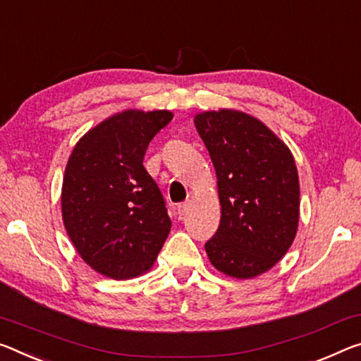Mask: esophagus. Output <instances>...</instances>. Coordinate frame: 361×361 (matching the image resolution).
I'll use <instances>...</instances> for the list:
<instances>
[{"label": "esophagus", "instance_id": "1", "mask_svg": "<svg viewBox=\"0 0 361 361\" xmlns=\"http://www.w3.org/2000/svg\"><path fill=\"white\" fill-rule=\"evenodd\" d=\"M188 210H190V202H181V204H178V207H176V215L183 216Z\"/></svg>", "mask_w": 361, "mask_h": 361}]
</instances>
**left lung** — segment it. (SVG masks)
<instances>
[{
    "mask_svg": "<svg viewBox=\"0 0 361 361\" xmlns=\"http://www.w3.org/2000/svg\"><path fill=\"white\" fill-rule=\"evenodd\" d=\"M194 125L215 167L221 205L205 252L223 274L252 279L294 243L300 215L294 156L265 123L241 111H205Z\"/></svg>",
    "mask_w": 361,
    "mask_h": 361,
    "instance_id": "8db88e82",
    "label": "left lung"
}]
</instances>
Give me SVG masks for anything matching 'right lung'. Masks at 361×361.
<instances>
[{
    "instance_id": "obj_1",
    "label": "right lung",
    "mask_w": 361,
    "mask_h": 361,
    "mask_svg": "<svg viewBox=\"0 0 361 361\" xmlns=\"http://www.w3.org/2000/svg\"><path fill=\"white\" fill-rule=\"evenodd\" d=\"M170 111L127 109L88 130L73 147L62 180L66 231L83 262L112 279L151 270L171 221L142 160L167 127Z\"/></svg>"
}]
</instances>
